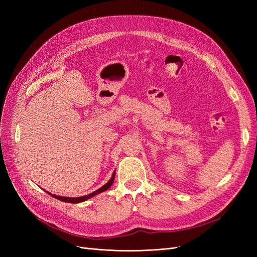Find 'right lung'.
<instances>
[{
    "mask_svg": "<svg viewBox=\"0 0 257 257\" xmlns=\"http://www.w3.org/2000/svg\"><path fill=\"white\" fill-rule=\"evenodd\" d=\"M113 180H114V173L112 174V176H111V178H110V180L108 181L105 185H103L102 188L100 189H98V190H96L95 192H93V193H91V194H88V195H85V196H81V197H61V196H57V195H54V194H51V193H49V192H47L49 195H51L52 197H54V198H57V199H59V200H62V201H65V203H72V204H77V203H81V201H84V200H87V199H89V198H91V197H93L94 195H96V194H99V193H102V192H104V191H106V190H108L110 188V186L112 185V183H113Z\"/></svg>",
    "mask_w": 257,
    "mask_h": 257,
    "instance_id": "right-lung-1",
    "label": "right lung"
}]
</instances>
